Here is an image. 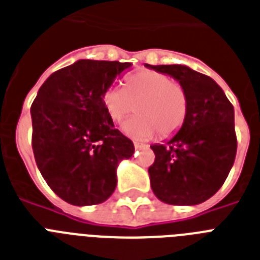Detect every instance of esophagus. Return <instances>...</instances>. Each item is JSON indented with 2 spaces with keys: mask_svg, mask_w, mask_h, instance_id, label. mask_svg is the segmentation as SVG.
I'll return each instance as SVG.
<instances>
[{
  "mask_svg": "<svg viewBox=\"0 0 260 260\" xmlns=\"http://www.w3.org/2000/svg\"><path fill=\"white\" fill-rule=\"evenodd\" d=\"M134 145H135V148H136V149H141V148H147V147H148V145H145V144H143V143H139V141H135V143H134Z\"/></svg>",
  "mask_w": 260,
  "mask_h": 260,
  "instance_id": "esophagus-1",
  "label": "esophagus"
}]
</instances>
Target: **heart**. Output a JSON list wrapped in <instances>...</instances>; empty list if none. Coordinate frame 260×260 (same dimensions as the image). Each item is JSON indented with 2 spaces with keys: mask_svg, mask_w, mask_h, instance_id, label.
<instances>
[{
  "mask_svg": "<svg viewBox=\"0 0 260 260\" xmlns=\"http://www.w3.org/2000/svg\"><path fill=\"white\" fill-rule=\"evenodd\" d=\"M103 104L113 121L123 120L136 105L139 115L126 120L123 131L137 139H151L157 132L161 137L172 136L184 124L188 112L184 88L167 75L147 69L128 76L124 88H107Z\"/></svg>",
  "mask_w": 260,
  "mask_h": 260,
  "instance_id": "1",
  "label": "heart"
}]
</instances>
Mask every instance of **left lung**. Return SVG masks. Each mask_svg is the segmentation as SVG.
<instances>
[{"label": "left lung", "mask_w": 260, "mask_h": 260, "mask_svg": "<svg viewBox=\"0 0 260 260\" xmlns=\"http://www.w3.org/2000/svg\"><path fill=\"white\" fill-rule=\"evenodd\" d=\"M178 80L188 99V112L178 134L166 144L151 145L155 161L148 168L156 198L174 206H195L220 188L236 155L234 107L223 89L185 65H149Z\"/></svg>", "instance_id": "1"}]
</instances>
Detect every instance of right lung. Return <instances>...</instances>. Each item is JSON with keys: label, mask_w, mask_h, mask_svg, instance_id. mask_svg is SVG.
Instances as JSON below:
<instances>
[{"label": "right lung", "mask_w": 260, "mask_h": 260, "mask_svg": "<svg viewBox=\"0 0 260 260\" xmlns=\"http://www.w3.org/2000/svg\"><path fill=\"white\" fill-rule=\"evenodd\" d=\"M131 62L79 60L54 72L30 108L37 167L57 196L73 206L100 204L113 193L117 167L134 143L115 129L103 94Z\"/></svg>", "instance_id": "1"}]
</instances>
